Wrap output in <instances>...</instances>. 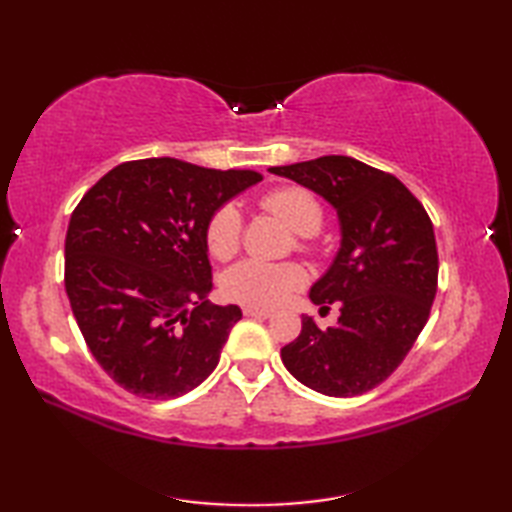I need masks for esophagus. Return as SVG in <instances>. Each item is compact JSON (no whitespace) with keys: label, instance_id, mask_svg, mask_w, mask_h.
<instances>
[{"label":"esophagus","instance_id":"34e87169","mask_svg":"<svg viewBox=\"0 0 512 512\" xmlns=\"http://www.w3.org/2000/svg\"><path fill=\"white\" fill-rule=\"evenodd\" d=\"M244 314H246V317H259V319H268V317H273V310L257 308V306H244Z\"/></svg>","mask_w":512,"mask_h":512}]
</instances>
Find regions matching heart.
<instances>
[{
	"label": "heart",
	"mask_w": 512,
	"mask_h": 512,
	"mask_svg": "<svg viewBox=\"0 0 512 512\" xmlns=\"http://www.w3.org/2000/svg\"><path fill=\"white\" fill-rule=\"evenodd\" d=\"M262 209L277 215L290 226L292 233L301 235L299 246L306 248V237L314 235L323 224V204L312 191L303 187H279L266 193ZM242 213L235 204H222L209 224H206V246L217 259L233 257L242 242ZM306 284V270L295 262H262L244 259L224 275V292L233 301L248 306H277L292 292Z\"/></svg>",
	"instance_id": "b5f03b06"
}]
</instances>
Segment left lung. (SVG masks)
Wrapping results in <instances>:
<instances>
[{"label": "left lung", "mask_w": 512, "mask_h": 512, "mask_svg": "<svg viewBox=\"0 0 512 512\" xmlns=\"http://www.w3.org/2000/svg\"><path fill=\"white\" fill-rule=\"evenodd\" d=\"M270 173L328 200L341 224V248L310 288L328 308L341 301L334 328L301 317V334L281 347L299 383L350 398L383 383L427 325L438 290V248L424 206L396 176L350 156H321Z\"/></svg>", "instance_id": "1"}]
</instances>
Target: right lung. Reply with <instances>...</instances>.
Segmentation results:
<instances>
[{
	"label": "right lung",
	"mask_w": 512,
	"mask_h": 512,
	"mask_svg": "<svg viewBox=\"0 0 512 512\" xmlns=\"http://www.w3.org/2000/svg\"><path fill=\"white\" fill-rule=\"evenodd\" d=\"M262 180L178 158L129 160L83 195L65 235V292L114 383L151 400L178 398L220 363L237 306H213L206 224Z\"/></svg>",
	"instance_id": "obj_1"
}]
</instances>
